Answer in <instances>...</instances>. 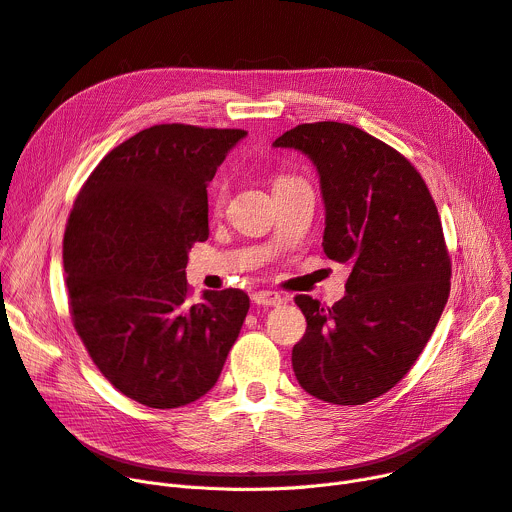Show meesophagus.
Here are the masks:
<instances>
[{
  "label": "esophagus",
  "mask_w": 512,
  "mask_h": 512,
  "mask_svg": "<svg viewBox=\"0 0 512 512\" xmlns=\"http://www.w3.org/2000/svg\"><path fill=\"white\" fill-rule=\"evenodd\" d=\"M252 299L258 306H281L283 304V295L277 291H256L252 295Z\"/></svg>",
  "instance_id": "obj_1"
}]
</instances>
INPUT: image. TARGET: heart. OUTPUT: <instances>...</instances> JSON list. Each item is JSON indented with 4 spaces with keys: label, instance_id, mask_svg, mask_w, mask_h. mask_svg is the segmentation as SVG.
Returning a JSON list of instances; mask_svg holds the SVG:
<instances>
[{
    "label": "heart",
    "instance_id": "b5f03b06",
    "mask_svg": "<svg viewBox=\"0 0 512 512\" xmlns=\"http://www.w3.org/2000/svg\"><path fill=\"white\" fill-rule=\"evenodd\" d=\"M291 182H297V177H291V175H275V182H273V190L275 188H281L285 184H291ZM225 198H227V186L225 184H217L215 192H213V208L215 210H221V206L225 204Z\"/></svg>",
    "mask_w": 512,
    "mask_h": 512
}]
</instances>
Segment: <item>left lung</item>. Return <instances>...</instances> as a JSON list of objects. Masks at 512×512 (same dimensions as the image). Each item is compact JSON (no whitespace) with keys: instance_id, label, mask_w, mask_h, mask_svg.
Instances as JSON below:
<instances>
[{"instance_id":"8db88e82","label":"left lung","mask_w":512,"mask_h":512,"mask_svg":"<svg viewBox=\"0 0 512 512\" xmlns=\"http://www.w3.org/2000/svg\"><path fill=\"white\" fill-rule=\"evenodd\" d=\"M273 144L316 165L324 254L351 266L333 308L295 295L308 326L291 353L293 372L320 401L364 405L411 370L446 306L450 256L438 208L399 150L355 126L302 124Z\"/></svg>"}]
</instances>
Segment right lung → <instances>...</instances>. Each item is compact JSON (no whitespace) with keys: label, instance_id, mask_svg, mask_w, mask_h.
Listing matches in <instances>:
<instances>
[{"label":"right lung","instance_id":"add662e5","mask_svg":"<svg viewBox=\"0 0 512 512\" xmlns=\"http://www.w3.org/2000/svg\"><path fill=\"white\" fill-rule=\"evenodd\" d=\"M244 130L159 124L80 188L64 233L76 333L119 393L153 409L215 386L250 310L242 289L190 299L188 252L208 239L206 186Z\"/></svg>","mask_w":512,"mask_h":512}]
</instances>
